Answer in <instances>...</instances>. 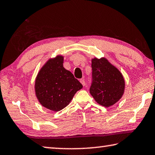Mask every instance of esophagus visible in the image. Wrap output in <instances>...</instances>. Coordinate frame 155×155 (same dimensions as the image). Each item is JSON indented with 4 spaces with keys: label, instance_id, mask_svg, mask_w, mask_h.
Instances as JSON below:
<instances>
[{
    "label": "esophagus",
    "instance_id": "1",
    "mask_svg": "<svg viewBox=\"0 0 155 155\" xmlns=\"http://www.w3.org/2000/svg\"><path fill=\"white\" fill-rule=\"evenodd\" d=\"M80 82H81V83L82 84V85H83V86H85V80H84L83 78V79H81V80H80Z\"/></svg>",
    "mask_w": 155,
    "mask_h": 155
}]
</instances>
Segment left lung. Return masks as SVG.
Wrapping results in <instances>:
<instances>
[{
    "label": "left lung",
    "instance_id": "obj_1",
    "mask_svg": "<svg viewBox=\"0 0 155 155\" xmlns=\"http://www.w3.org/2000/svg\"><path fill=\"white\" fill-rule=\"evenodd\" d=\"M91 83L90 92L101 105L109 107L121 98L124 90V80L116 68L106 59L91 61Z\"/></svg>",
    "mask_w": 155,
    "mask_h": 155
}]
</instances>
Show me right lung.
Segmentation results:
<instances>
[{"instance_id":"1","label":"right lung","mask_w":155,"mask_h":155,"mask_svg":"<svg viewBox=\"0 0 155 155\" xmlns=\"http://www.w3.org/2000/svg\"><path fill=\"white\" fill-rule=\"evenodd\" d=\"M64 57L50 59L41 68L35 81V94L46 108L59 111L65 108L83 85L63 66Z\"/></svg>"}]
</instances>
